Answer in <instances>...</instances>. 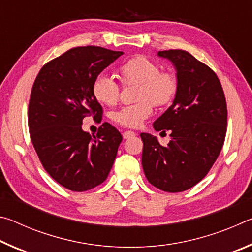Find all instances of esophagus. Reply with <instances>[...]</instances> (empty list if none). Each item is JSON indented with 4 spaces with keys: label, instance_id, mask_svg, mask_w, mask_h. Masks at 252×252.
<instances>
[{
    "label": "esophagus",
    "instance_id": "esophagus-1",
    "mask_svg": "<svg viewBox=\"0 0 252 252\" xmlns=\"http://www.w3.org/2000/svg\"><path fill=\"white\" fill-rule=\"evenodd\" d=\"M122 135H123V139H129V138H132V136H134L135 135V133L133 131H125L122 133Z\"/></svg>",
    "mask_w": 252,
    "mask_h": 252
}]
</instances>
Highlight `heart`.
<instances>
[{
    "mask_svg": "<svg viewBox=\"0 0 252 252\" xmlns=\"http://www.w3.org/2000/svg\"><path fill=\"white\" fill-rule=\"evenodd\" d=\"M122 83L138 84L136 100L113 113V120L126 127H139L151 116L153 104L167 106L178 92V78L170 71L160 70V65L146 55H136L119 67ZM92 92L95 100L105 105H116L120 99L121 87L112 76L99 74L93 81Z\"/></svg>",
    "mask_w": 252,
    "mask_h": 252,
    "instance_id": "heart-1",
    "label": "heart"
}]
</instances>
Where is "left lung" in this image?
Here are the masks:
<instances>
[{
	"label": "left lung",
	"instance_id": "obj_1",
	"mask_svg": "<svg viewBox=\"0 0 252 252\" xmlns=\"http://www.w3.org/2000/svg\"><path fill=\"white\" fill-rule=\"evenodd\" d=\"M177 70L178 92L170 108L153 123L170 131L161 146L156 136L141 133L142 167L148 181L165 192H181L210 171L227 133V102L215 71L183 50L160 51Z\"/></svg>",
	"mask_w": 252,
	"mask_h": 252
}]
</instances>
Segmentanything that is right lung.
I'll return each instance as SVG.
<instances>
[{"label":"right lung","mask_w":252,"mask_h":252,"mask_svg":"<svg viewBox=\"0 0 252 252\" xmlns=\"http://www.w3.org/2000/svg\"><path fill=\"white\" fill-rule=\"evenodd\" d=\"M122 54L101 46H76L45 63L33 83L30 138L45 171L71 191L101 185L116 160L120 132L104 122L91 136L82 130V121L92 116L101 122L103 111L93 95V81Z\"/></svg>","instance_id":"1"}]
</instances>
